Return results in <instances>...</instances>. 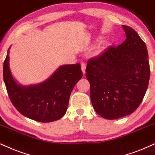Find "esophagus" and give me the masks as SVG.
<instances>
[{
	"instance_id": "1",
	"label": "esophagus",
	"mask_w": 155,
	"mask_h": 155,
	"mask_svg": "<svg viewBox=\"0 0 155 155\" xmlns=\"http://www.w3.org/2000/svg\"><path fill=\"white\" fill-rule=\"evenodd\" d=\"M81 66L82 72H83V74H85L86 73V64L85 63H82Z\"/></svg>"
}]
</instances>
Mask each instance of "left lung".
I'll list each match as a JSON object with an SVG mask.
<instances>
[{"label": "left lung", "instance_id": "8db88e82", "mask_svg": "<svg viewBox=\"0 0 155 155\" xmlns=\"http://www.w3.org/2000/svg\"><path fill=\"white\" fill-rule=\"evenodd\" d=\"M122 27L126 40L90 58L86 68L92 105L107 119L134 112L145 95L150 77L145 43L132 28Z\"/></svg>", "mask_w": 155, "mask_h": 155}]
</instances>
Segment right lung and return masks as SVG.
Instances as JSON below:
<instances>
[{"instance_id":"add662e5","label":"right lung","mask_w":155,"mask_h":155,"mask_svg":"<svg viewBox=\"0 0 155 155\" xmlns=\"http://www.w3.org/2000/svg\"><path fill=\"white\" fill-rule=\"evenodd\" d=\"M9 48L3 64V80L15 108L23 116L40 122H51L65 114L74 86L82 78L79 64L61 66L49 79L37 85L22 87L9 68Z\"/></svg>"}]
</instances>
